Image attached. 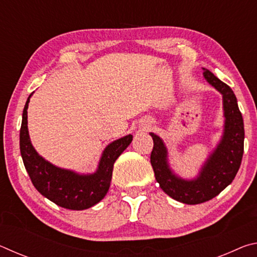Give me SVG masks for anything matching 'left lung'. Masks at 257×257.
Segmentation results:
<instances>
[{"label": "left lung", "mask_w": 257, "mask_h": 257, "mask_svg": "<svg viewBox=\"0 0 257 257\" xmlns=\"http://www.w3.org/2000/svg\"><path fill=\"white\" fill-rule=\"evenodd\" d=\"M206 81L222 95L224 129L216 149L208 156L195 179L186 180L173 173L168 162V150L158 135L151 133L153 151L151 164L161 189L178 202L195 205L207 202L231 184L240 167L243 154V121L232 89L203 68Z\"/></svg>", "instance_id": "obj_1"}]
</instances>
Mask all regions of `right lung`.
Listing matches in <instances>:
<instances>
[{
	"label": "right lung",
	"instance_id": "1",
	"mask_svg": "<svg viewBox=\"0 0 257 257\" xmlns=\"http://www.w3.org/2000/svg\"><path fill=\"white\" fill-rule=\"evenodd\" d=\"M25 104L20 128V153L33 185L43 196L61 207L81 211L101 202L110 188L113 164L133 141L127 135L108 144L103 151L97 170L89 175L55 167L37 153L29 138L27 108Z\"/></svg>",
	"mask_w": 257,
	"mask_h": 257
}]
</instances>
